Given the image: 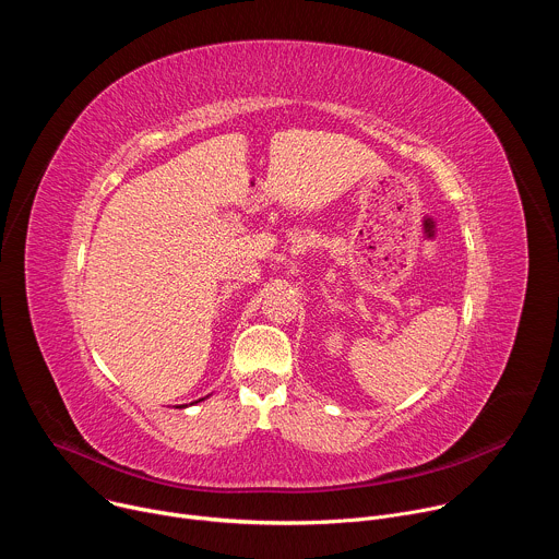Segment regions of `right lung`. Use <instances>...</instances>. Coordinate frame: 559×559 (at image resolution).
<instances>
[{"instance_id": "obj_1", "label": "right lung", "mask_w": 559, "mask_h": 559, "mask_svg": "<svg viewBox=\"0 0 559 559\" xmlns=\"http://www.w3.org/2000/svg\"><path fill=\"white\" fill-rule=\"evenodd\" d=\"M183 407H186V405H183Z\"/></svg>"}]
</instances>
